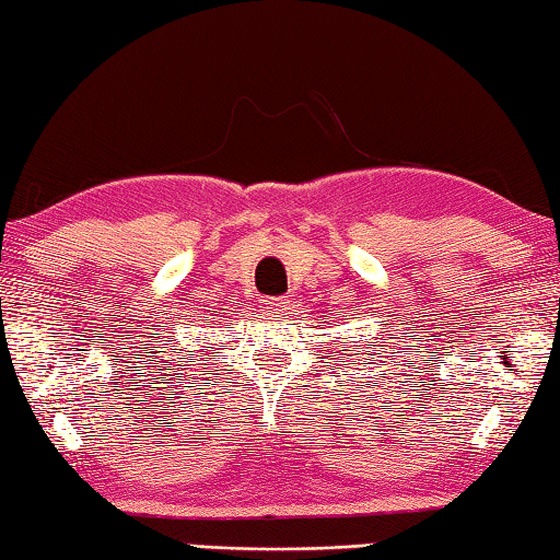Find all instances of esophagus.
I'll return each instance as SVG.
<instances>
[{"mask_svg": "<svg viewBox=\"0 0 560 560\" xmlns=\"http://www.w3.org/2000/svg\"><path fill=\"white\" fill-rule=\"evenodd\" d=\"M260 302L268 312H282V310H288V304H290V300H284V298H262Z\"/></svg>", "mask_w": 560, "mask_h": 560, "instance_id": "1", "label": "esophagus"}]
</instances>
